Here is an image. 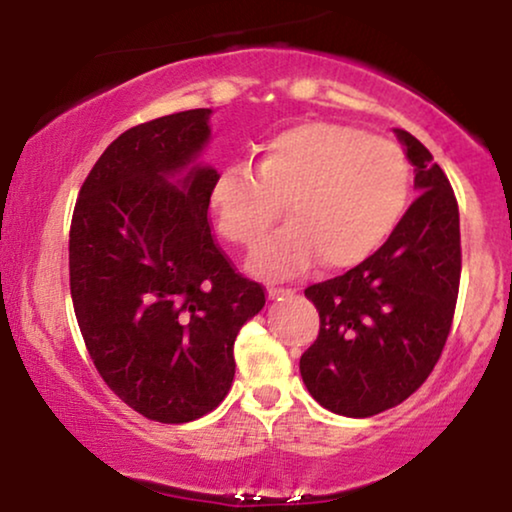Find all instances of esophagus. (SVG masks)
Segmentation results:
<instances>
[{
  "label": "esophagus",
  "instance_id": "1",
  "mask_svg": "<svg viewBox=\"0 0 512 512\" xmlns=\"http://www.w3.org/2000/svg\"><path fill=\"white\" fill-rule=\"evenodd\" d=\"M293 293H296L293 289H268V296H270V298H277V300L291 298Z\"/></svg>",
  "mask_w": 512,
  "mask_h": 512
}]
</instances>
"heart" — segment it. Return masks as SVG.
Wrapping results in <instances>:
<instances>
[{
	"mask_svg": "<svg viewBox=\"0 0 512 512\" xmlns=\"http://www.w3.org/2000/svg\"><path fill=\"white\" fill-rule=\"evenodd\" d=\"M412 167L396 142L354 125L307 121L261 144L258 172L230 165L209 191L219 233L251 249L284 212L291 223L270 235L254 270L289 277L321 261L352 270L380 251L410 205Z\"/></svg>",
	"mask_w": 512,
	"mask_h": 512,
	"instance_id": "b5f03b06",
	"label": "heart"
}]
</instances>
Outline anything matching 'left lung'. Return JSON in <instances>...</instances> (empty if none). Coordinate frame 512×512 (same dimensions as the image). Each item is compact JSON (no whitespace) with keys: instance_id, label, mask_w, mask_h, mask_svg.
Returning <instances> with one entry per match:
<instances>
[{"instance_id":"8db88e82","label":"left lung","mask_w":512,"mask_h":512,"mask_svg":"<svg viewBox=\"0 0 512 512\" xmlns=\"http://www.w3.org/2000/svg\"><path fill=\"white\" fill-rule=\"evenodd\" d=\"M415 165L419 198L366 263L305 289L319 335L300 356L314 401L345 417H373L422 387L450 335L461 277L459 207L429 149L396 130Z\"/></svg>"}]
</instances>
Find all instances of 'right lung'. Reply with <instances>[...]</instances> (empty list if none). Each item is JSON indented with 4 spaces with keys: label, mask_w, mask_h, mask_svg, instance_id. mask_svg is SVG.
<instances>
[{
    "label": "right lung",
    "mask_w": 512,
    "mask_h": 512,
    "mask_svg": "<svg viewBox=\"0 0 512 512\" xmlns=\"http://www.w3.org/2000/svg\"><path fill=\"white\" fill-rule=\"evenodd\" d=\"M209 114L179 111L114 139L69 230V289L90 359L123 403L163 424L193 422L226 398L237 333L265 305L263 286L235 272L209 228L219 172L193 165Z\"/></svg>",
    "instance_id": "right-lung-1"
}]
</instances>
